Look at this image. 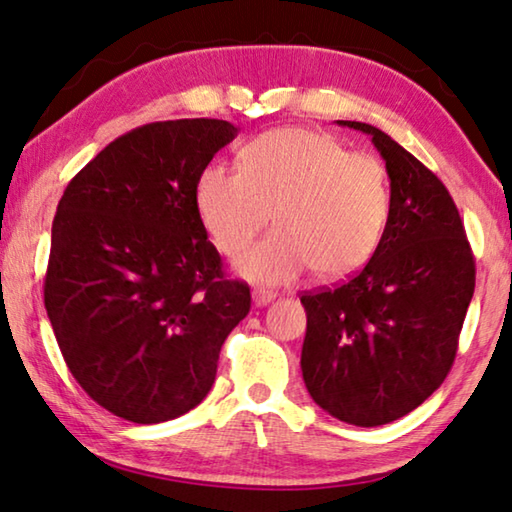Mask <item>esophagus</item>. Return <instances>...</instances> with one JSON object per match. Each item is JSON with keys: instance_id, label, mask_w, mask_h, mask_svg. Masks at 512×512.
<instances>
[{"instance_id": "esophagus-1", "label": "esophagus", "mask_w": 512, "mask_h": 512, "mask_svg": "<svg viewBox=\"0 0 512 512\" xmlns=\"http://www.w3.org/2000/svg\"><path fill=\"white\" fill-rule=\"evenodd\" d=\"M273 300H275V291L264 289V287L253 289V302L257 307H266L268 302H273Z\"/></svg>"}]
</instances>
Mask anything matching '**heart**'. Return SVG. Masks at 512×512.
I'll use <instances>...</instances> for the list:
<instances>
[{"instance_id":"1","label":"heart","mask_w":512,"mask_h":512,"mask_svg":"<svg viewBox=\"0 0 512 512\" xmlns=\"http://www.w3.org/2000/svg\"><path fill=\"white\" fill-rule=\"evenodd\" d=\"M237 169L207 167L194 201L223 255H239L268 221L277 232L239 259L253 282H284L311 266L320 280L357 273L375 253L391 214L388 173L375 155L350 153L332 135L273 128L250 140Z\"/></svg>"}]
</instances>
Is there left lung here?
I'll list each match as a JSON object with an SVG mask.
<instances>
[{
  "mask_svg": "<svg viewBox=\"0 0 512 512\" xmlns=\"http://www.w3.org/2000/svg\"><path fill=\"white\" fill-rule=\"evenodd\" d=\"M336 124L372 137L391 180V214L363 271L300 298V368L320 409L379 427L418 409L445 381L474 293V257L436 173L375 126Z\"/></svg>",
  "mask_w": 512,
  "mask_h": 512,
  "instance_id": "obj_1",
  "label": "left lung"
}]
</instances>
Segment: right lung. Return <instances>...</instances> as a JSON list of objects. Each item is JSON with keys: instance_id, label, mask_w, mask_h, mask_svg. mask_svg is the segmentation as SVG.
I'll return each mask as SVG.
<instances>
[{"instance_id": "right-lung-1", "label": "right lung", "mask_w": 512, "mask_h": 512, "mask_svg": "<svg viewBox=\"0 0 512 512\" xmlns=\"http://www.w3.org/2000/svg\"><path fill=\"white\" fill-rule=\"evenodd\" d=\"M239 133L155 121L117 137L67 185L51 225L45 307L81 388L158 424L205 400L223 341L250 311L196 212V178Z\"/></svg>"}]
</instances>
